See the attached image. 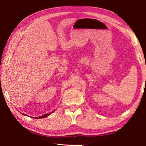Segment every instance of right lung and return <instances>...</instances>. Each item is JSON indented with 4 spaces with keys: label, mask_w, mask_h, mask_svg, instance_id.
<instances>
[{
    "label": "right lung",
    "mask_w": 146,
    "mask_h": 146,
    "mask_svg": "<svg viewBox=\"0 0 146 146\" xmlns=\"http://www.w3.org/2000/svg\"><path fill=\"white\" fill-rule=\"evenodd\" d=\"M24 114V113H23ZM51 114V113H46V114H44V115H42V116H40V117H35V118H43V117H47V116H48L49 115H50ZM24 115H25V114H24Z\"/></svg>",
    "instance_id": "1"
}]
</instances>
